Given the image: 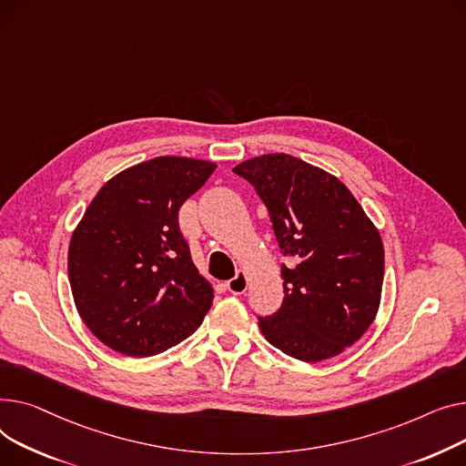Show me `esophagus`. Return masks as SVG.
<instances>
[{
	"label": "esophagus",
	"mask_w": 466,
	"mask_h": 466,
	"mask_svg": "<svg viewBox=\"0 0 466 466\" xmlns=\"http://www.w3.org/2000/svg\"><path fill=\"white\" fill-rule=\"evenodd\" d=\"M246 288H248V279H246V272H244V270H238L231 280H228V289H229V293H233V295L244 293Z\"/></svg>",
	"instance_id": "obj_1"
}]
</instances>
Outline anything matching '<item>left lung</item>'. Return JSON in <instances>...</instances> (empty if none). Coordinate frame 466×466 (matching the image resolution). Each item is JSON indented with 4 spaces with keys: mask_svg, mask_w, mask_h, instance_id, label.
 Listing matches in <instances>:
<instances>
[{
    "mask_svg": "<svg viewBox=\"0 0 466 466\" xmlns=\"http://www.w3.org/2000/svg\"><path fill=\"white\" fill-rule=\"evenodd\" d=\"M265 203L282 263L284 300L259 316L265 339L307 363L339 355L374 321L384 282V244L350 189L288 154L233 169Z\"/></svg>",
    "mask_w": 466,
    "mask_h": 466,
    "instance_id": "1",
    "label": "left lung"
}]
</instances>
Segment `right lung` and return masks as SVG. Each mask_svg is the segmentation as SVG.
Returning a JSON list of instances; mask_svg holds the SVG:
<instances>
[{
    "label": "right lung",
    "mask_w": 466,
    "mask_h": 466,
    "mask_svg": "<svg viewBox=\"0 0 466 466\" xmlns=\"http://www.w3.org/2000/svg\"><path fill=\"white\" fill-rule=\"evenodd\" d=\"M216 163L161 156L108 180L69 244L76 310L108 348L148 358L194 333L212 307L178 226Z\"/></svg>",
    "instance_id": "right-lung-1"
}]
</instances>
